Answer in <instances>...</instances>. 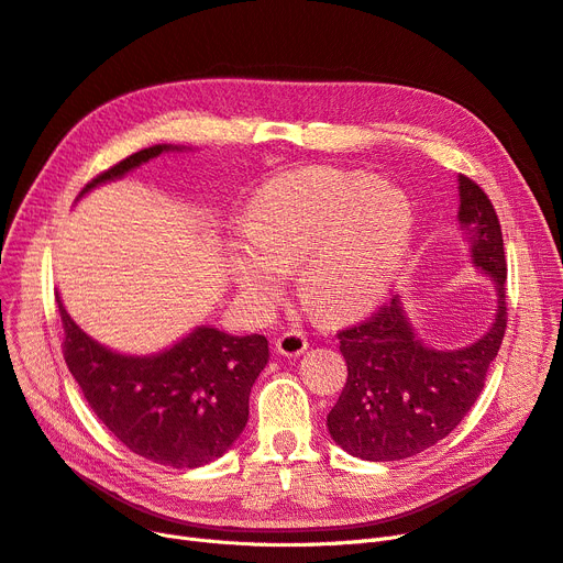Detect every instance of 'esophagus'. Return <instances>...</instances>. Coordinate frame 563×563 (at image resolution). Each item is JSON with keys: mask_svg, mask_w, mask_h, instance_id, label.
<instances>
[{"mask_svg": "<svg viewBox=\"0 0 563 563\" xmlns=\"http://www.w3.org/2000/svg\"><path fill=\"white\" fill-rule=\"evenodd\" d=\"M306 347H308V339L297 329L285 331V334L278 336L276 341V350L285 357H299Z\"/></svg>", "mask_w": 563, "mask_h": 563, "instance_id": "obj_1", "label": "esophagus"}]
</instances>
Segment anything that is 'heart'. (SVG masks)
I'll return each mask as SVG.
<instances>
[{
	"mask_svg": "<svg viewBox=\"0 0 563 563\" xmlns=\"http://www.w3.org/2000/svg\"><path fill=\"white\" fill-rule=\"evenodd\" d=\"M412 206L362 172L318 166L264 185L247 216V239L229 255L234 283L257 306L274 303L283 271L299 268L303 301L341 320L376 303L412 236Z\"/></svg>",
	"mask_w": 563,
	"mask_h": 563,
	"instance_id": "obj_1",
	"label": "heart"
}]
</instances>
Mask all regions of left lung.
<instances>
[{
	"instance_id": "8db88e82",
	"label": "left lung",
	"mask_w": 563,
	"mask_h": 563,
	"mask_svg": "<svg viewBox=\"0 0 563 563\" xmlns=\"http://www.w3.org/2000/svg\"><path fill=\"white\" fill-rule=\"evenodd\" d=\"M460 201L473 264L496 289L494 322L466 347L433 350L418 339L394 297L371 318L339 331L347 380L327 427L331 439L360 460L399 462L443 441L481 397L501 347L508 322L501 224L489 197L466 176H460Z\"/></svg>"
}]
</instances>
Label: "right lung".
<instances>
[{
  "mask_svg": "<svg viewBox=\"0 0 563 563\" xmlns=\"http://www.w3.org/2000/svg\"><path fill=\"white\" fill-rule=\"evenodd\" d=\"M178 145H153L124 157L82 187L122 178L139 164ZM65 327V362L101 424L139 456L174 468H197L218 460L247 422V399L268 362L262 334L229 336L197 327L174 347L151 357H130L99 345L57 297Z\"/></svg>",
  "mask_w": 563,
  "mask_h": 563,
  "instance_id": "1",
  "label": "right lung"
}]
</instances>
